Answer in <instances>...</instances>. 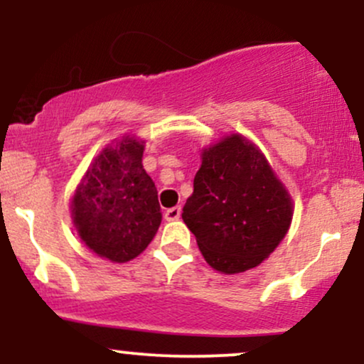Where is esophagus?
Here are the masks:
<instances>
[{
	"mask_svg": "<svg viewBox=\"0 0 364 364\" xmlns=\"http://www.w3.org/2000/svg\"><path fill=\"white\" fill-rule=\"evenodd\" d=\"M164 217H166V220H178L179 217H181V207H173V208H168V210H166V214H164Z\"/></svg>",
	"mask_w": 364,
	"mask_h": 364,
	"instance_id": "esophagus-1",
	"label": "esophagus"
}]
</instances>
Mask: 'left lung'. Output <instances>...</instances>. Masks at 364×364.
Returning a JSON list of instances; mask_svg holds the SVG:
<instances>
[{"label":"left lung","instance_id":"8db88e82","mask_svg":"<svg viewBox=\"0 0 364 364\" xmlns=\"http://www.w3.org/2000/svg\"><path fill=\"white\" fill-rule=\"evenodd\" d=\"M181 217L208 265L237 274L277 248L289 229L292 203L260 150L231 135L203 150Z\"/></svg>","mask_w":364,"mask_h":364}]
</instances>
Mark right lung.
Segmentation results:
<instances>
[{"label":"right lung","mask_w":364,"mask_h":364,"mask_svg":"<svg viewBox=\"0 0 364 364\" xmlns=\"http://www.w3.org/2000/svg\"><path fill=\"white\" fill-rule=\"evenodd\" d=\"M144 141L123 139L87 171L72 202L73 223L94 253L128 262L147 248L161 225L157 188L141 166Z\"/></svg>","instance_id":"add662e5"}]
</instances>
